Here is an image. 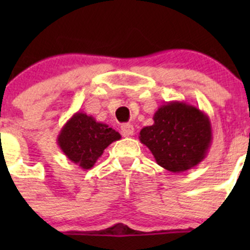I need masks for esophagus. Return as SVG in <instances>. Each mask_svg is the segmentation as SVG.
<instances>
[{
    "label": "esophagus",
    "instance_id": "34e87169",
    "mask_svg": "<svg viewBox=\"0 0 250 250\" xmlns=\"http://www.w3.org/2000/svg\"><path fill=\"white\" fill-rule=\"evenodd\" d=\"M121 132L125 137H130V135L134 134V127L130 123H125V125H121Z\"/></svg>",
    "mask_w": 250,
    "mask_h": 250
}]
</instances>
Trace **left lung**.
Returning a JSON list of instances; mask_svg holds the SVG:
<instances>
[{
	"mask_svg": "<svg viewBox=\"0 0 250 250\" xmlns=\"http://www.w3.org/2000/svg\"><path fill=\"white\" fill-rule=\"evenodd\" d=\"M139 139L158 166L169 172L183 173L206 158L213 140L211 123L198 107L169 102L158 107L153 125L140 130Z\"/></svg>",
	"mask_w": 250,
	"mask_h": 250,
	"instance_id": "1",
	"label": "left lung"
}]
</instances>
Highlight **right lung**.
Segmentation results:
<instances>
[{"instance_id":"1","label":"right lung","mask_w":250,"mask_h":250,"mask_svg":"<svg viewBox=\"0 0 250 250\" xmlns=\"http://www.w3.org/2000/svg\"><path fill=\"white\" fill-rule=\"evenodd\" d=\"M120 139L121 134L115 129L78 111L62 125L57 141L71 162L82 169H90L105 148Z\"/></svg>"}]
</instances>
